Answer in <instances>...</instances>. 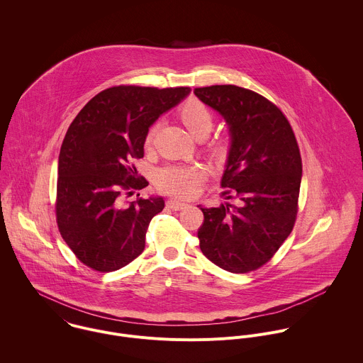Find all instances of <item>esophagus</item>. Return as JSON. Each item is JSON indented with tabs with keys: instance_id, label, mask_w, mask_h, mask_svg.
I'll return each mask as SVG.
<instances>
[{
	"instance_id": "1",
	"label": "esophagus",
	"mask_w": 363,
	"mask_h": 363,
	"mask_svg": "<svg viewBox=\"0 0 363 363\" xmlns=\"http://www.w3.org/2000/svg\"><path fill=\"white\" fill-rule=\"evenodd\" d=\"M167 207L173 209V211H180V209H184V208L187 207V204L186 203H179L176 200H169L167 201Z\"/></svg>"
}]
</instances>
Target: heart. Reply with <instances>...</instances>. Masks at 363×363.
Wrapping results in <instances>:
<instances>
[{
	"label": "heart",
	"instance_id": "heart-1",
	"mask_svg": "<svg viewBox=\"0 0 363 363\" xmlns=\"http://www.w3.org/2000/svg\"><path fill=\"white\" fill-rule=\"evenodd\" d=\"M182 120L186 127L194 134L207 135L213 124V116L206 104L199 101H190L182 107ZM157 130V123H155L148 131V143L152 141ZM206 170L201 166H182V164H169L162 167L156 174L157 187L167 194L189 199L196 191L199 184L204 180Z\"/></svg>",
	"mask_w": 363,
	"mask_h": 363
}]
</instances>
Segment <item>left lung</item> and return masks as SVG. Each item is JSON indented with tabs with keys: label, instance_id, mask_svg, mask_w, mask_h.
Here are the masks:
<instances>
[{
	"label": "left lung",
	"instance_id": "left-lung-1",
	"mask_svg": "<svg viewBox=\"0 0 363 363\" xmlns=\"http://www.w3.org/2000/svg\"><path fill=\"white\" fill-rule=\"evenodd\" d=\"M194 95L222 116L230 145L220 180L226 200L218 208L199 206L204 223L200 249L229 272L257 269L292 232L302 182V159L291 124L259 94L236 85L194 89Z\"/></svg>",
	"mask_w": 363,
	"mask_h": 363
}]
</instances>
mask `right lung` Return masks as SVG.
<instances>
[{
	"label": "right lung",
	"instance_id": "1",
	"mask_svg": "<svg viewBox=\"0 0 363 363\" xmlns=\"http://www.w3.org/2000/svg\"><path fill=\"white\" fill-rule=\"evenodd\" d=\"M190 92L108 88L71 123L58 156L55 213L62 239L85 265L110 272L144 252L148 225L164 201L152 196L123 206L120 194L148 186L131 160L144 156L150 127Z\"/></svg>",
	"mask_w": 363,
	"mask_h": 363
}]
</instances>
